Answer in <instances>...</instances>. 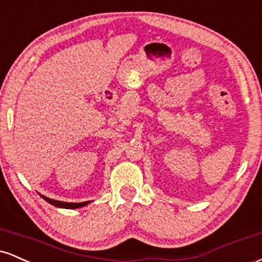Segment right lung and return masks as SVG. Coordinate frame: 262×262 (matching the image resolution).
<instances>
[{
    "instance_id": "obj_1",
    "label": "right lung",
    "mask_w": 262,
    "mask_h": 262,
    "mask_svg": "<svg viewBox=\"0 0 262 262\" xmlns=\"http://www.w3.org/2000/svg\"><path fill=\"white\" fill-rule=\"evenodd\" d=\"M45 201H47L48 203H50L52 206H55V207H59V208H68V209H75V208H80V207H83L86 206L89 202H81V203H68V202H60V201H55V200H50V198L48 197H44Z\"/></svg>"
}]
</instances>
